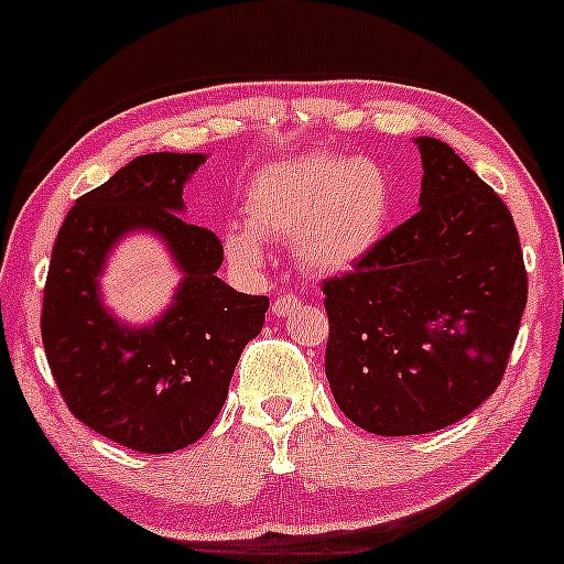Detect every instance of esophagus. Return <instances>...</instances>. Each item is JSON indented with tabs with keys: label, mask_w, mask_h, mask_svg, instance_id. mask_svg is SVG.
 <instances>
[{
	"label": "esophagus",
	"mask_w": 564,
	"mask_h": 564,
	"mask_svg": "<svg viewBox=\"0 0 564 564\" xmlns=\"http://www.w3.org/2000/svg\"><path fill=\"white\" fill-rule=\"evenodd\" d=\"M301 301H299V295H293V293H284V295H280V299L274 301V306H271V312H274L276 317H284V315H290V312L295 310V306H299Z\"/></svg>",
	"instance_id": "1"
}]
</instances>
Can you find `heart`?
<instances>
[{
  "instance_id": "obj_1",
  "label": "heart",
  "mask_w": 564,
  "mask_h": 564,
  "mask_svg": "<svg viewBox=\"0 0 564 564\" xmlns=\"http://www.w3.org/2000/svg\"><path fill=\"white\" fill-rule=\"evenodd\" d=\"M393 197L391 176L369 156L306 152L271 162L243 189L247 228H225V254L239 269L258 271L265 263L263 241H293L304 274H347L382 239Z\"/></svg>"
}]
</instances>
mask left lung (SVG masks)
Segmentation results:
<instances>
[{"label":"left lung","instance_id":"8db88e82","mask_svg":"<svg viewBox=\"0 0 564 564\" xmlns=\"http://www.w3.org/2000/svg\"><path fill=\"white\" fill-rule=\"evenodd\" d=\"M421 212L323 282L325 377L382 437L451 426L497 391L527 306L513 217L448 143L415 138Z\"/></svg>","mask_w":564,"mask_h":564}]
</instances>
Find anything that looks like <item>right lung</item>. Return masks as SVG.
I'll return each mask as SVG.
<instances>
[{
	"mask_svg": "<svg viewBox=\"0 0 564 564\" xmlns=\"http://www.w3.org/2000/svg\"><path fill=\"white\" fill-rule=\"evenodd\" d=\"M203 162L206 154L135 156L75 200L51 254L40 317L51 375L80 423L138 454L182 451L208 432L269 310L265 295L219 280L223 243L182 217V189ZM132 229L160 235L185 274L166 315L141 329L99 301L107 252Z\"/></svg>",
	"mask_w": 564,
	"mask_h": 564,
	"instance_id": "right-lung-1",
	"label": "right lung"
}]
</instances>
